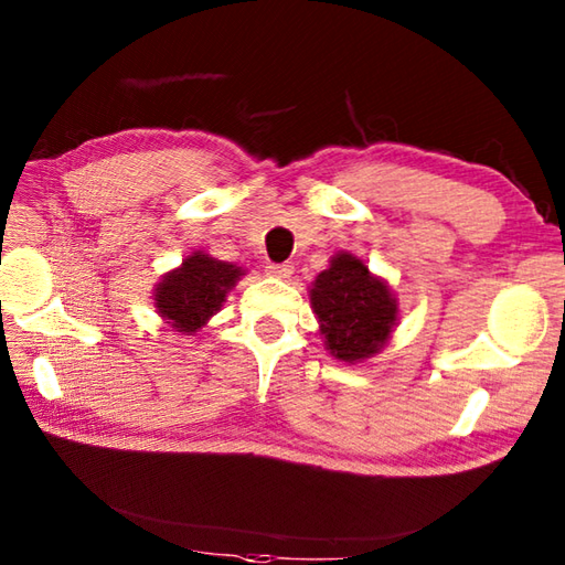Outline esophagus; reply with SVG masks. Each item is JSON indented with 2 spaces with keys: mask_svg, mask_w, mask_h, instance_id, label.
Here are the masks:
<instances>
[{
  "mask_svg": "<svg viewBox=\"0 0 565 565\" xmlns=\"http://www.w3.org/2000/svg\"><path fill=\"white\" fill-rule=\"evenodd\" d=\"M267 274L274 276V279H289V276L294 274V264L284 262V264H267Z\"/></svg>",
  "mask_w": 565,
  "mask_h": 565,
  "instance_id": "34e87169",
  "label": "esophagus"
}]
</instances>
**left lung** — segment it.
Masks as SVG:
<instances>
[{"label":"left lung","mask_w":565,"mask_h":565,"mask_svg":"<svg viewBox=\"0 0 565 565\" xmlns=\"http://www.w3.org/2000/svg\"><path fill=\"white\" fill-rule=\"evenodd\" d=\"M326 350L347 364L383 352L398 326V298L386 279L371 274L352 252H334L328 269L308 286Z\"/></svg>","instance_id":"left-lung-1"}]
</instances>
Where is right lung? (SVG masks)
Here are the masks:
<instances>
[{
    "label": "right lung",
    "instance_id": "1",
    "mask_svg": "<svg viewBox=\"0 0 565 565\" xmlns=\"http://www.w3.org/2000/svg\"><path fill=\"white\" fill-rule=\"evenodd\" d=\"M247 271L233 262L194 249L177 269L154 284L152 303L158 316L179 334H196L223 308L227 294Z\"/></svg>",
    "mask_w": 565,
    "mask_h": 565
}]
</instances>
